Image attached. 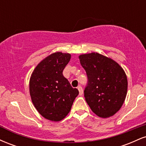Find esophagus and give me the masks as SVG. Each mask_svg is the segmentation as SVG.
Listing matches in <instances>:
<instances>
[{
  "instance_id": "1",
  "label": "esophagus",
  "mask_w": 146,
  "mask_h": 146,
  "mask_svg": "<svg viewBox=\"0 0 146 146\" xmlns=\"http://www.w3.org/2000/svg\"><path fill=\"white\" fill-rule=\"evenodd\" d=\"M78 89L79 90V93H80V95H82L83 94V89H82V87L81 86H79L78 87Z\"/></svg>"
}]
</instances>
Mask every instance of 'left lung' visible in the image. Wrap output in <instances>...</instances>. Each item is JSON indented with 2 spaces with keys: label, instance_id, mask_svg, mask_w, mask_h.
<instances>
[{
  "label": "left lung",
  "instance_id": "left-lung-1",
  "mask_svg": "<svg viewBox=\"0 0 146 146\" xmlns=\"http://www.w3.org/2000/svg\"><path fill=\"white\" fill-rule=\"evenodd\" d=\"M86 71L85 100L93 113L102 118L113 116L121 108L128 89L124 71L116 62L92 53L79 57Z\"/></svg>",
  "mask_w": 146,
  "mask_h": 146
}]
</instances>
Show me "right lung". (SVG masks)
Masks as SVG:
<instances>
[{
	"instance_id": "1",
	"label": "right lung",
	"mask_w": 146,
	"mask_h": 146,
	"mask_svg": "<svg viewBox=\"0 0 146 146\" xmlns=\"http://www.w3.org/2000/svg\"><path fill=\"white\" fill-rule=\"evenodd\" d=\"M70 59L69 53H53L36 66L30 79L33 105L42 116L51 121L63 119L79 94L62 73Z\"/></svg>"
}]
</instances>
